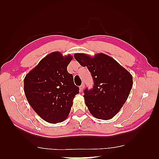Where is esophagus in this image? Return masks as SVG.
<instances>
[{"label":"esophagus","instance_id":"1","mask_svg":"<svg viewBox=\"0 0 159 159\" xmlns=\"http://www.w3.org/2000/svg\"><path fill=\"white\" fill-rule=\"evenodd\" d=\"M84 88H85V84H82V85L80 86V92H82Z\"/></svg>","mask_w":159,"mask_h":159}]
</instances>
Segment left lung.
<instances>
[{
    "label": "left lung",
    "instance_id": "left-lung-1",
    "mask_svg": "<svg viewBox=\"0 0 159 159\" xmlns=\"http://www.w3.org/2000/svg\"><path fill=\"white\" fill-rule=\"evenodd\" d=\"M80 66L87 67L93 80L92 89L84 90L89 112L97 119L107 120L119 112L133 87V76L112 57L98 53L93 57L75 53Z\"/></svg>",
    "mask_w": 159,
    "mask_h": 159
}]
</instances>
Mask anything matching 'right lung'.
I'll list each match as a JSON object with an SVG mask.
<instances>
[{"label": "right lung", "mask_w": 159, "mask_h": 159, "mask_svg": "<svg viewBox=\"0 0 159 159\" xmlns=\"http://www.w3.org/2000/svg\"><path fill=\"white\" fill-rule=\"evenodd\" d=\"M73 57L53 52L43 58L26 74L24 91L26 99L38 116L47 122L56 124L65 120L79 93L72 74L67 67Z\"/></svg>", "instance_id": "1"}]
</instances>
